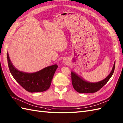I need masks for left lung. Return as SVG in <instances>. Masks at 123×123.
<instances>
[{
  "label": "left lung",
  "instance_id": "8db88e82",
  "mask_svg": "<svg viewBox=\"0 0 123 123\" xmlns=\"http://www.w3.org/2000/svg\"><path fill=\"white\" fill-rule=\"evenodd\" d=\"M115 61L114 62L113 68L110 74L102 81L95 83H91L85 81L77 74L71 72V79L72 83L74 90L79 93H92L96 92L103 87L112 76L115 70Z\"/></svg>",
  "mask_w": 123,
  "mask_h": 123
}]
</instances>
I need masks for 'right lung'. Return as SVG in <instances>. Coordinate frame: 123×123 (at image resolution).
Listing matches in <instances>:
<instances>
[{
	"instance_id": "right-lung-1",
	"label": "right lung",
	"mask_w": 123,
	"mask_h": 123,
	"mask_svg": "<svg viewBox=\"0 0 123 123\" xmlns=\"http://www.w3.org/2000/svg\"><path fill=\"white\" fill-rule=\"evenodd\" d=\"M8 67L15 80L28 92H39L47 91L50 87L56 68V64L47 67L38 72L26 73L17 70L11 63L7 53Z\"/></svg>"
}]
</instances>
